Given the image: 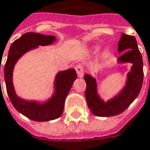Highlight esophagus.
Instances as JSON below:
<instances>
[{
  "instance_id": "obj_1",
  "label": "esophagus",
  "mask_w": 150,
  "mask_h": 150,
  "mask_svg": "<svg viewBox=\"0 0 150 150\" xmlns=\"http://www.w3.org/2000/svg\"><path fill=\"white\" fill-rule=\"evenodd\" d=\"M75 69H76V74H77L78 77L81 78L82 76H84V68H83V66H81V65H78V66H76L75 67Z\"/></svg>"
}]
</instances>
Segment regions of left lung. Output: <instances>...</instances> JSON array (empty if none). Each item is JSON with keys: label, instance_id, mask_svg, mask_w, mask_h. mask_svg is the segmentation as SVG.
<instances>
[{"label": "left lung", "instance_id": "1", "mask_svg": "<svg viewBox=\"0 0 150 150\" xmlns=\"http://www.w3.org/2000/svg\"><path fill=\"white\" fill-rule=\"evenodd\" d=\"M118 52H123L117 59L118 62L131 63L132 66L127 75L125 86L115 96L105 102L98 94L96 78L89 74L84 76L86 81L85 98L88 106L91 112L96 116L109 117L121 114L140 93L143 83V62L135 37L122 34Z\"/></svg>", "mask_w": 150, "mask_h": 150}]
</instances>
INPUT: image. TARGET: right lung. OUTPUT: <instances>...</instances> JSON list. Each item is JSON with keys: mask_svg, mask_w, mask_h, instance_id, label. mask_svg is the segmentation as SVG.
<instances>
[{"mask_svg": "<svg viewBox=\"0 0 150 150\" xmlns=\"http://www.w3.org/2000/svg\"><path fill=\"white\" fill-rule=\"evenodd\" d=\"M55 41L56 37L54 35H46L35 32L25 33L12 42L4 66V81L11 103L20 113L37 122L54 120L62 115L66 96L76 79V70L69 69L58 72L55 76L54 83V92L51 97L44 102L27 100L19 97L13 85L12 73L16 63L24 54L39 46H48Z\"/></svg>", "mask_w": 150, "mask_h": 150, "instance_id": "1", "label": "right lung"}]
</instances>
